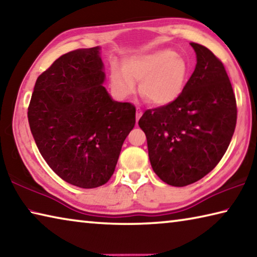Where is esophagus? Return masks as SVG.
<instances>
[{
    "label": "esophagus",
    "mask_w": 257,
    "mask_h": 257,
    "mask_svg": "<svg viewBox=\"0 0 257 257\" xmlns=\"http://www.w3.org/2000/svg\"><path fill=\"white\" fill-rule=\"evenodd\" d=\"M142 115H143V110H142V108L137 107V112H136V121H137V122H138V120L141 119Z\"/></svg>",
    "instance_id": "1"
}]
</instances>
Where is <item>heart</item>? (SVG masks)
Here are the masks:
<instances>
[{"label":"heart","mask_w":257,"mask_h":257,"mask_svg":"<svg viewBox=\"0 0 257 257\" xmlns=\"http://www.w3.org/2000/svg\"><path fill=\"white\" fill-rule=\"evenodd\" d=\"M188 77V64L172 50H158L130 56L122 69L111 71V87L116 96L125 98L135 90L154 106H165L180 96Z\"/></svg>","instance_id":"heart-1"}]
</instances>
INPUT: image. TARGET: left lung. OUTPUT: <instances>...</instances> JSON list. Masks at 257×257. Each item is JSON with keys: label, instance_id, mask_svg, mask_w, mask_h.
<instances>
[{"label": "left lung", "instance_id": "8db88e82", "mask_svg": "<svg viewBox=\"0 0 257 257\" xmlns=\"http://www.w3.org/2000/svg\"><path fill=\"white\" fill-rule=\"evenodd\" d=\"M196 68L175 102L146 110L139 127L147 138L154 172L165 184L184 187L220 162L237 122V103L222 61L190 43Z\"/></svg>", "mask_w": 257, "mask_h": 257}]
</instances>
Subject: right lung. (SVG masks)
<instances>
[{"label":"right lung","instance_id":"right-lung-1","mask_svg":"<svg viewBox=\"0 0 257 257\" xmlns=\"http://www.w3.org/2000/svg\"><path fill=\"white\" fill-rule=\"evenodd\" d=\"M99 47L61 55L40 75L28 106L35 143L61 179L80 188L110 180L136 107L115 102L102 84Z\"/></svg>","mask_w":257,"mask_h":257}]
</instances>
